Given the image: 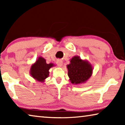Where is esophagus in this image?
I'll use <instances>...</instances> for the list:
<instances>
[{"instance_id": "esophagus-1", "label": "esophagus", "mask_w": 125, "mask_h": 125, "mask_svg": "<svg viewBox=\"0 0 125 125\" xmlns=\"http://www.w3.org/2000/svg\"><path fill=\"white\" fill-rule=\"evenodd\" d=\"M57 64L58 65V67H62V64H63V61L61 60H58L57 61Z\"/></svg>"}]
</instances>
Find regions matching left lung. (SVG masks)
I'll return each instance as SVG.
<instances>
[{"mask_svg":"<svg viewBox=\"0 0 125 125\" xmlns=\"http://www.w3.org/2000/svg\"><path fill=\"white\" fill-rule=\"evenodd\" d=\"M70 62L67 67L71 83L75 85L85 83L92 75V64L87 60H82L78 56H74Z\"/></svg>","mask_w":125,"mask_h":125,"instance_id":"obj_1","label":"left lung"}]
</instances>
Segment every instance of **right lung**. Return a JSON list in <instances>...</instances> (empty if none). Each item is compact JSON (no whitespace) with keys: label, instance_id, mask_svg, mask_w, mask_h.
Returning a JSON list of instances; mask_svg holds the SVG:
<instances>
[{"label":"right lung","instance_id":"right-lung-1","mask_svg":"<svg viewBox=\"0 0 125 125\" xmlns=\"http://www.w3.org/2000/svg\"><path fill=\"white\" fill-rule=\"evenodd\" d=\"M53 66V63L47 64L45 58L39 57L36 62L31 65L30 74L33 79L43 83L49 76L50 69Z\"/></svg>","mask_w":125,"mask_h":125}]
</instances>
